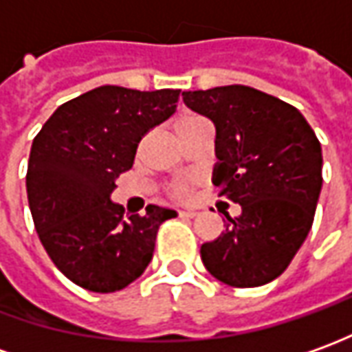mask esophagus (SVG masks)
<instances>
[{"mask_svg":"<svg viewBox=\"0 0 352 352\" xmlns=\"http://www.w3.org/2000/svg\"><path fill=\"white\" fill-rule=\"evenodd\" d=\"M178 217H180V219H193V217H197V211H193V209H184V211H178Z\"/></svg>","mask_w":352,"mask_h":352,"instance_id":"34e87169","label":"esophagus"}]
</instances>
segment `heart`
Masks as SVG:
<instances>
[{
  "mask_svg": "<svg viewBox=\"0 0 352 352\" xmlns=\"http://www.w3.org/2000/svg\"><path fill=\"white\" fill-rule=\"evenodd\" d=\"M190 120H195V116H188V118H182L180 122H178V126L180 124H186V122H190ZM192 190V180L190 178H182V180H176L170 186V193L174 197H186L188 193Z\"/></svg>",
  "mask_w": 352,
  "mask_h": 352,
  "instance_id": "1",
  "label": "heart"
}]
</instances>
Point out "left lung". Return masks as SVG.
Returning <instances> with one entry per match:
<instances>
[{
  "instance_id": "obj_1",
  "label": "left lung",
  "mask_w": 352,
  "mask_h": 352,
  "mask_svg": "<svg viewBox=\"0 0 352 352\" xmlns=\"http://www.w3.org/2000/svg\"><path fill=\"white\" fill-rule=\"evenodd\" d=\"M182 98L217 129L213 184L242 207L226 230L201 246L207 271L250 289L289 267L314 223L322 192V147L294 106L258 89L226 85Z\"/></svg>"
}]
</instances>
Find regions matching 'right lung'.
<instances>
[{"instance_id": "add662e5", "label": "right lung", "mask_w": 352, "mask_h": 352, "mask_svg": "<svg viewBox=\"0 0 352 352\" xmlns=\"http://www.w3.org/2000/svg\"><path fill=\"white\" fill-rule=\"evenodd\" d=\"M180 91L104 85L61 104L32 141L27 195L54 265L82 289L116 292L147 270L159 226L176 211L124 217L110 201L141 138L176 112Z\"/></svg>"}]
</instances>
